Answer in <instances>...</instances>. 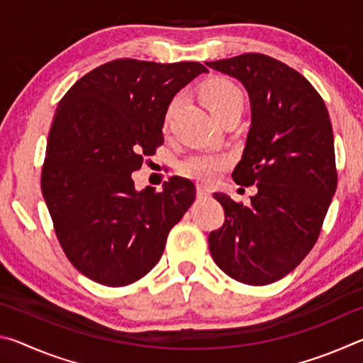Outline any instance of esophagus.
Instances as JSON below:
<instances>
[{
	"label": "esophagus",
	"instance_id": "esophagus-1",
	"mask_svg": "<svg viewBox=\"0 0 363 363\" xmlns=\"http://www.w3.org/2000/svg\"><path fill=\"white\" fill-rule=\"evenodd\" d=\"M208 195H210V189H206L205 186H196V196L199 199H205Z\"/></svg>",
	"mask_w": 363,
	"mask_h": 363
}]
</instances>
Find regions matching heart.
Instances as JSON below:
<instances>
[{
  "instance_id": "b5f03b06",
  "label": "heart",
  "mask_w": 363,
  "mask_h": 363,
  "mask_svg": "<svg viewBox=\"0 0 363 363\" xmlns=\"http://www.w3.org/2000/svg\"><path fill=\"white\" fill-rule=\"evenodd\" d=\"M201 99L213 116H218L230 108H243L242 89L227 78H213L206 82L203 89H201ZM179 104L181 97H174L169 102L167 113H164V125H168ZM227 167H229V158L220 155V153H194V155L182 160L179 171L190 179L213 182Z\"/></svg>"
}]
</instances>
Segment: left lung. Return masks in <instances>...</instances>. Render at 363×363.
<instances>
[{
    "mask_svg": "<svg viewBox=\"0 0 363 363\" xmlns=\"http://www.w3.org/2000/svg\"><path fill=\"white\" fill-rule=\"evenodd\" d=\"M206 65L248 91L251 126L232 177L257 189L248 206L214 194L225 220L208 237L210 251L229 277L269 285L290 274L320 235L337 184L330 115L314 86L266 54Z\"/></svg>",
    "mask_w": 363,
    "mask_h": 363,
    "instance_id": "8db88e82",
    "label": "left lung"
}]
</instances>
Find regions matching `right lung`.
Returning a JSON list of instances; mask_svg holds the SVG:
<instances>
[{
    "label": "right lung",
    "mask_w": 363,
    "mask_h": 363,
    "mask_svg": "<svg viewBox=\"0 0 363 363\" xmlns=\"http://www.w3.org/2000/svg\"><path fill=\"white\" fill-rule=\"evenodd\" d=\"M208 69L200 62L116 59L67 91L54 113L41 190L65 256L106 286L143 279L163 255L195 186L173 176L162 192H138L131 177L163 144L176 93Z\"/></svg>",
    "instance_id": "1"
}]
</instances>
